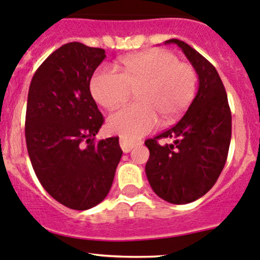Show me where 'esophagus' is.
<instances>
[{"instance_id": "34e87169", "label": "esophagus", "mask_w": 260, "mask_h": 260, "mask_svg": "<svg viewBox=\"0 0 260 260\" xmlns=\"http://www.w3.org/2000/svg\"><path fill=\"white\" fill-rule=\"evenodd\" d=\"M136 141H131V140H129V139H126V138H120V146H121V149H122V151L124 152H129V151H131V149L134 148V146L136 145Z\"/></svg>"}]
</instances>
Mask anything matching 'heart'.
I'll list each match as a JSON object with an SVG mask.
<instances>
[{
  "label": "heart",
  "mask_w": 260,
  "mask_h": 260,
  "mask_svg": "<svg viewBox=\"0 0 260 260\" xmlns=\"http://www.w3.org/2000/svg\"><path fill=\"white\" fill-rule=\"evenodd\" d=\"M197 84L191 65L157 49L122 58L121 74L108 68L96 70L90 91L96 103L109 110L122 105L135 91L136 103L108 119L110 133L133 140L154 129L157 116L165 124L174 121L194 99Z\"/></svg>",
  "instance_id": "heart-1"
}]
</instances>
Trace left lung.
Masks as SVG:
<instances>
[{
  "mask_svg": "<svg viewBox=\"0 0 260 260\" xmlns=\"http://www.w3.org/2000/svg\"><path fill=\"white\" fill-rule=\"evenodd\" d=\"M175 44L195 69L199 89L178 124L145 141L150 156L145 173L155 194L171 204L202 198L218 180L228 156L232 112L218 71L197 50L178 39ZM160 138H171L160 144Z\"/></svg>",
  "mask_w": 260,
  "mask_h": 260,
  "instance_id": "8db88e82",
  "label": "left lung"
}]
</instances>
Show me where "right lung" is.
<instances>
[{"label": "right lung", "instance_id": "right-lung-1", "mask_svg": "<svg viewBox=\"0 0 260 260\" xmlns=\"http://www.w3.org/2000/svg\"><path fill=\"white\" fill-rule=\"evenodd\" d=\"M105 57L103 49L63 45L37 69L28 89L25 135L32 168L51 197L75 210L105 199L122 155L119 138L93 143L104 117L90 80Z\"/></svg>", "mask_w": 260, "mask_h": 260}]
</instances>
